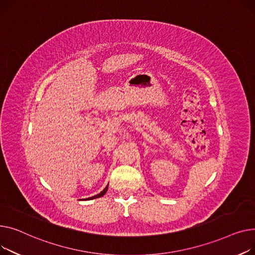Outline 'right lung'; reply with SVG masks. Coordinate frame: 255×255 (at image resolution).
I'll return each instance as SVG.
<instances>
[{
  "mask_svg": "<svg viewBox=\"0 0 255 255\" xmlns=\"http://www.w3.org/2000/svg\"><path fill=\"white\" fill-rule=\"evenodd\" d=\"M107 190H108V185L104 188V190L103 191H101L99 194H96V196H94V197H92V198H87L86 200H93V199H97V198H101V197H103L105 193L107 192Z\"/></svg>",
  "mask_w": 255,
  "mask_h": 255,
  "instance_id": "add662e5",
  "label": "right lung"
}]
</instances>
